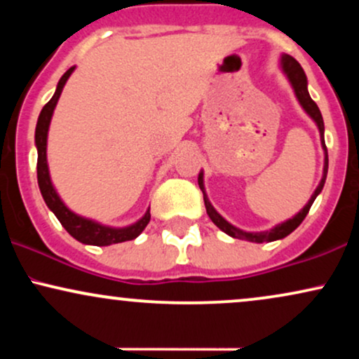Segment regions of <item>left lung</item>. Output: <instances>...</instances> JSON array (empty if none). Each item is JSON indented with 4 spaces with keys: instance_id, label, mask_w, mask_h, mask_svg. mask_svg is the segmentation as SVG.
I'll list each match as a JSON object with an SVG mask.
<instances>
[{
    "instance_id": "left-lung-1",
    "label": "left lung",
    "mask_w": 359,
    "mask_h": 359,
    "mask_svg": "<svg viewBox=\"0 0 359 359\" xmlns=\"http://www.w3.org/2000/svg\"><path fill=\"white\" fill-rule=\"evenodd\" d=\"M280 69H282V72L285 74L288 82H290L292 89H294L295 97H297V101H299V104L302 106L304 111H306L307 116L316 123L317 130H319V135H320V145H323V150H324L323 177H320V182L316 187V191L311 196V199H309V203L304 205V208L300 209V211L295 214V216H292L290 219H287V221L280 222V224H277V226H273V228L269 229V231H243V229L236 228V226H233L231 222L226 221L224 217H222L221 214L217 212L216 209H214L211 201H209L208 194H205L204 172L201 170L199 177H197V182H199L201 191H203V194H204L205 211H208V216L211 217V221L214 222V224H216L217 228L221 229V231L229 234L231 238H238V240H246V241H251V243L277 241V240H282V238L288 236V234H290L292 231H295V229L299 228L300 222L306 219L309 209H311V205L316 201V197L319 196L320 191H323V187L325 184V177H327L329 158H327V148H325V142H324V119H323V114H320L319 108H317V104L314 101H312L311 94H309L306 72H304V69L300 67L299 62L295 60L292 55H287V53H282V55H280Z\"/></svg>"
}]
</instances>
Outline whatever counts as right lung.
<instances>
[{
	"label": "right lung",
	"instance_id": "right-lung-1",
	"mask_svg": "<svg viewBox=\"0 0 359 359\" xmlns=\"http://www.w3.org/2000/svg\"><path fill=\"white\" fill-rule=\"evenodd\" d=\"M74 69L76 67H71L60 77L52 100L43 106L42 111H40L39 121H36L35 147L36 154H39V160H36V179H39L40 192H42V197L45 204H47V208L55 214V217L60 221V224L64 226L65 231L71 234L72 238H76L77 241L93 246H109L116 245V243L135 240V238H138L143 229L147 228L148 222H150V209H147V212L143 214L137 222H133V224L125 226V228H113V226L101 224V222L79 216V214L71 211V209L64 204V201L60 199V196L57 194L55 187H53L52 184L47 162L48 128H50L53 109H55L57 102H59L62 89H64L69 77H71Z\"/></svg>",
	"mask_w": 359,
	"mask_h": 359
}]
</instances>
